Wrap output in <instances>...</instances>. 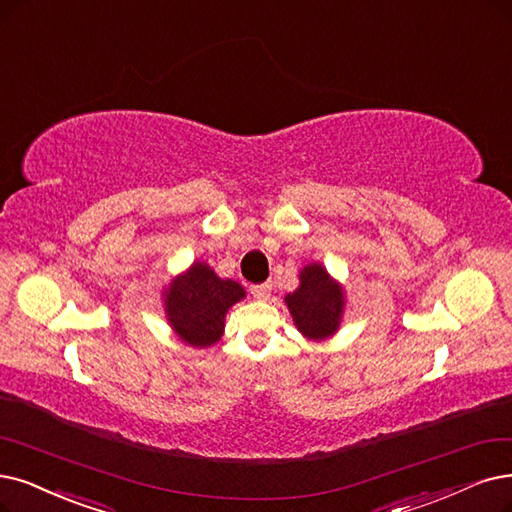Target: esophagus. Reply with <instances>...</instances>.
<instances>
[{"label": "esophagus", "mask_w": 512, "mask_h": 512, "mask_svg": "<svg viewBox=\"0 0 512 512\" xmlns=\"http://www.w3.org/2000/svg\"><path fill=\"white\" fill-rule=\"evenodd\" d=\"M271 290H273V283L267 281V283H260V285H252L250 292L256 300H267L271 296Z\"/></svg>", "instance_id": "obj_1"}]
</instances>
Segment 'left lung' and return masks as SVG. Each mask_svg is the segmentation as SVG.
<instances>
[{
    "label": "left lung",
    "instance_id": "8db88e82",
    "mask_svg": "<svg viewBox=\"0 0 512 512\" xmlns=\"http://www.w3.org/2000/svg\"><path fill=\"white\" fill-rule=\"evenodd\" d=\"M298 279V288L283 298L298 332L313 342L332 338L340 330L346 306L342 283L327 273L321 262L306 264Z\"/></svg>",
    "mask_w": 512,
    "mask_h": 512
}]
</instances>
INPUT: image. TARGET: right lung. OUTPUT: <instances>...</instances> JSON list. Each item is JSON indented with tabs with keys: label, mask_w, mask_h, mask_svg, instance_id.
<instances>
[{
	"label": "right lung",
	"mask_w": 512,
	"mask_h": 512,
	"mask_svg": "<svg viewBox=\"0 0 512 512\" xmlns=\"http://www.w3.org/2000/svg\"><path fill=\"white\" fill-rule=\"evenodd\" d=\"M245 290L233 279H222L208 262L195 260L161 292L163 313L172 332L193 349H208L224 334V319Z\"/></svg>",
	"instance_id": "obj_1"
}]
</instances>
